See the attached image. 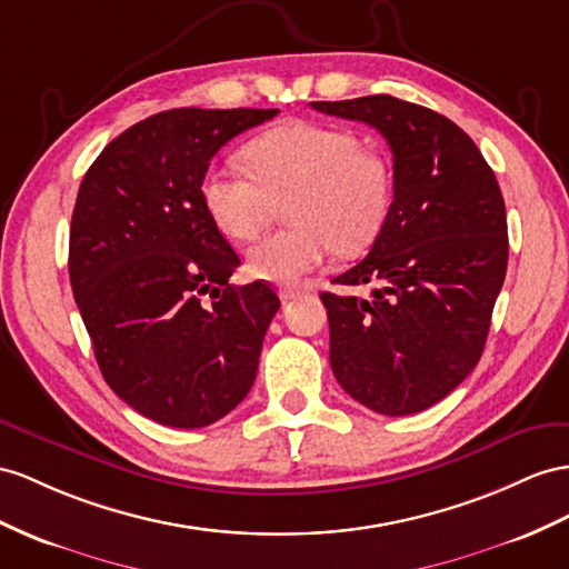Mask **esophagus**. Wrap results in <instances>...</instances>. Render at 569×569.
<instances>
[{
	"label": "esophagus",
	"mask_w": 569,
	"mask_h": 569,
	"mask_svg": "<svg viewBox=\"0 0 569 569\" xmlns=\"http://www.w3.org/2000/svg\"><path fill=\"white\" fill-rule=\"evenodd\" d=\"M300 293H302L300 286H283V288H279L281 300H293V298H298Z\"/></svg>",
	"instance_id": "obj_1"
}]
</instances>
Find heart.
I'll return each mask as SVG.
<instances>
[{
    "label": "heart",
    "instance_id": "heart-1",
    "mask_svg": "<svg viewBox=\"0 0 569 569\" xmlns=\"http://www.w3.org/2000/svg\"><path fill=\"white\" fill-rule=\"evenodd\" d=\"M247 170L211 166L201 178V201L230 240H252L269 226L276 203L286 228L247 250V271L271 283H293L322 267L337 247L353 254L380 236L391 207L385 160L362 149L341 127L288 120L254 137L244 149Z\"/></svg>",
    "mask_w": 569,
    "mask_h": 569
}]
</instances>
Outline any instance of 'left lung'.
<instances>
[{
    "instance_id": "left-lung-1",
    "label": "left lung",
    "mask_w": 569,
    "mask_h": 569,
    "mask_svg": "<svg viewBox=\"0 0 569 569\" xmlns=\"http://www.w3.org/2000/svg\"><path fill=\"white\" fill-rule=\"evenodd\" d=\"M315 110L380 132L395 201L368 257L337 276L372 296L322 293L333 377L370 411L430 409L478 366L507 271V213L495 172L445 114L395 96L317 100Z\"/></svg>"
}]
</instances>
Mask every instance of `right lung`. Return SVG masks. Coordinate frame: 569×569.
Masks as SVG:
<instances>
[{
    "label": "right lung",
    "mask_w": 569,
    "mask_h": 569,
    "mask_svg": "<svg viewBox=\"0 0 569 569\" xmlns=\"http://www.w3.org/2000/svg\"><path fill=\"white\" fill-rule=\"evenodd\" d=\"M276 112H158L83 174L71 290L106 382L160 426H211L254 385L281 300L269 283H228L240 257L203 209L201 178L221 146Z\"/></svg>",
    "instance_id": "obj_1"
}]
</instances>
